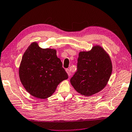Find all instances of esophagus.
<instances>
[{
	"label": "esophagus",
	"instance_id": "obj_1",
	"mask_svg": "<svg viewBox=\"0 0 132 132\" xmlns=\"http://www.w3.org/2000/svg\"><path fill=\"white\" fill-rule=\"evenodd\" d=\"M66 73H68V75L69 76H70V75H71V73H70V71L69 70V69H66Z\"/></svg>",
	"mask_w": 132,
	"mask_h": 132
}]
</instances>
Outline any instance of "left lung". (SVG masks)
Returning a JSON list of instances; mask_svg holds the SVG:
<instances>
[{
    "mask_svg": "<svg viewBox=\"0 0 132 132\" xmlns=\"http://www.w3.org/2000/svg\"><path fill=\"white\" fill-rule=\"evenodd\" d=\"M112 64L110 56L101 46L80 52L77 70L70 83L80 94L89 97L103 90L111 77Z\"/></svg>",
    "mask_w": 132,
    "mask_h": 132,
    "instance_id": "8db88e82",
    "label": "left lung"
}]
</instances>
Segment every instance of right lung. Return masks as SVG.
I'll use <instances>...</instances> for the list:
<instances>
[{
    "instance_id": "add662e5",
    "label": "right lung",
    "mask_w": 132,
    "mask_h": 132,
    "mask_svg": "<svg viewBox=\"0 0 132 132\" xmlns=\"http://www.w3.org/2000/svg\"><path fill=\"white\" fill-rule=\"evenodd\" d=\"M19 73L26 91L39 99L51 97L58 84L68 78L56 50L41 48L36 42L24 52Z\"/></svg>"
}]
</instances>
